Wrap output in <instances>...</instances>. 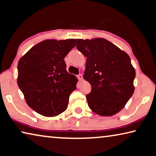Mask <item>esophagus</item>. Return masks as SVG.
<instances>
[{
    "mask_svg": "<svg viewBox=\"0 0 156 156\" xmlns=\"http://www.w3.org/2000/svg\"><path fill=\"white\" fill-rule=\"evenodd\" d=\"M77 78H78L79 80H83V75L82 74H78L77 76Z\"/></svg>",
    "mask_w": 156,
    "mask_h": 156,
    "instance_id": "34e87169",
    "label": "esophagus"
}]
</instances>
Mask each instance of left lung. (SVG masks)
Returning a JSON list of instances; mask_svg holds the SVG:
<instances>
[{"label":"left lung","mask_w":156,"mask_h":156,"mask_svg":"<svg viewBox=\"0 0 156 156\" xmlns=\"http://www.w3.org/2000/svg\"><path fill=\"white\" fill-rule=\"evenodd\" d=\"M76 41L78 50L87 57L84 78L91 86L86 95L89 107L101 116L115 115L134 92L135 71L130 57L105 39Z\"/></svg>","instance_id":"1"}]
</instances>
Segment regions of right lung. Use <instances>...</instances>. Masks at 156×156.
Instances as JSON below:
<instances>
[{
	"instance_id": "obj_1",
	"label": "right lung",
	"mask_w": 156,
	"mask_h": 156,
	"mask_svg": "<svg viewBox=\"0 0 156 156\" xmlns=\"http://www.w3.org/2000/svg\"><path fill=\"white\" fill-rule=\"evenodd\" d=\"M76 46V39L45 40L19 60V87L32 109L45 117L60 115L67 108L78 79L66 71L64 58Z\"/></svg>"
}]
</instances>
